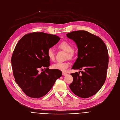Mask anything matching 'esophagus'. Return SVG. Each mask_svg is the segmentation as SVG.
I'll use <instances>...</instances> for the list:
<instances>
[{
	"label": "esophagus",
	"instance_id": "1",
	"mask_svg": "<svg viewBox=\"0 0 120 120\" xmlns=\"http://www.w3.org/2000/svg\"><path fill=\"white\" fill-rule=\"evenodd\" d=\"M62 74H63V75H64V76H65V75H66L67 74V73L66 72H62Z\"/></svg>",
	"mask_w": 120,
	"mask_h": 120
}]
</instances>
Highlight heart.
I'll return each mask as SVG.
<instances>
[{
	"instance_id": "b5f03b06",
	"label": "heart",
	"mask_w": 120,
	"mask_h": 120,
	"mask_svg": "<svg viewBox=\"0 0 120 120\" xmlns=\"http://www.w3.org/2000/svg\"><path fill=\"white\" fill-rule=\"evenodd\" d=\"M58 47L64 50L67 52V57L69 59H72L74 56V52L73 51V46L71 43L67 41H63L60 43ZM47 55L49 58L52 61L54 60V52L52 48H49L47 51ZM70 66V63L68 62H57L52 65V68L55 70H58L62 71H65Z\"/></svg>"
}]
</instances>
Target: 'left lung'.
<instances>
[{
  "mask_svg": "<svg viewBox=\"0 0 120 120\" xmlns=\"http://www.w3.org/2000/svg\"><path fill=\"white\" fill-rule=\"evenodd\" d=\"M76 43L78 58L72 70L84 71L71 73L73 82L70 85L77 96L87 98L96 94L103 86L109 65L108 50L100 38L86 30H76L67 34Z\"/></svg>",
  "mask_w": 120,
  "mask_h": 120,
  "instance_id": "obj_1",
  "label": "left lung"
}]
</instances>
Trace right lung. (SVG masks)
I'll use <instances>...</instances> for the list:
<instances>
[{
	"instance_id": "add662e5",
	"label": "right lung",
	"mask_w": 120,
	"mask_h": 120,
	"mask_svg": "<svg viewBox=\"0 0 120 120\" xmlns=\"http://www.w3.org/2000/svg\"><path fill=\"white\" fill-rule=\"evenodd\" d=\"M60 38L55 35L35 32L23 36L16 44L11 62L16 84L28 96L39 98L45 95L62 71L49 69L47 51L57 43ZM43 67L45 71L40 73Z\"/></svg>"
}]
</instances>
